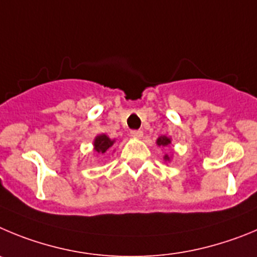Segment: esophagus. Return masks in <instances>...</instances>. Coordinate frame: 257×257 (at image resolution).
I'll list each match as a JSON object with an SVG mask.
<instances>
[{"label":"esophagus","mask_w":257,"mask_h":257,"mask_svg":"<svg viewBox=\"0 0 257 257\" xmlns=\"http://www.w3.org/2000/svg\"><path fill=\"white\" fill-rule=\"evenodd\" d=\"M131 136H132V137L138 138V140H140V138L143 137V132L142 131H132Z\"/></svg>","instance_id":"34e87169"}]
</instances>
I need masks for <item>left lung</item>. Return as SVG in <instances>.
Wrapping results in <instances>:
<instances>
[{"mask_svg":"<svg viewBox=\"0 0 257 257\" xmlns=\"http://www.w3.org/2000/svg\"><path fill=\"white\" fill-rule=\"evenodd\" d=\"M170 143H172V140L169 137H166V136H160V137L156 140V145L159 146V147H168V146H170ZM164 160L172 161V156H169V155L165 154L164 155Z\"/></svg>","mask_w":257,"mask_h":257,"instance_id":"left-lung-1","label":"left lung"}]
</instances>
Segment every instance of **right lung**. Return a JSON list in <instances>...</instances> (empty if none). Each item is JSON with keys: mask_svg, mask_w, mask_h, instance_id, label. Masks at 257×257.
Segmentation results:
<instances>
[{"mask_svg": "<svg viewBox=\"0 0 257 257\" xmlns=\"http://www.w3.org/2000/svg\"><path fill=\"white\" fill-rule=\"evenodd\" d=\"M115 143V140H111V138L106 136L105 133L98 134L96 136L93 140V150L96 154L98 155H103L106 151L111 149L112 145Z\"/></svg>", "mask_w": 257, "mask_h": 257, "instance_id": "obj_1", "label": "right lung"}]
</instances>
